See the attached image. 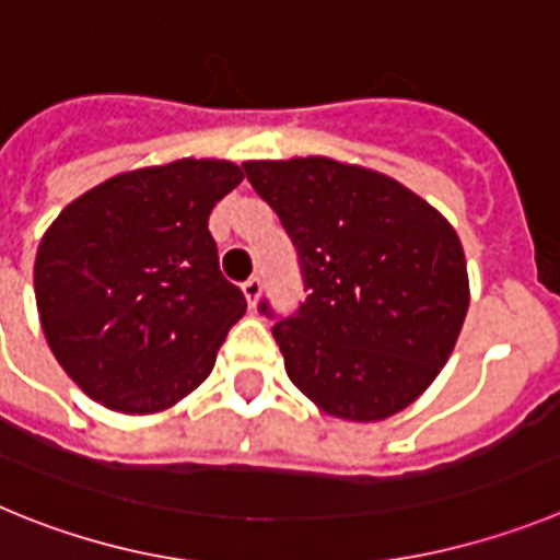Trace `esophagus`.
I'll use <instances>...</instances> for the list:
<instances>
[{
	"instance_id": "34e87169",
	"label": "esophagus",
	"mask_w": 560,
	"mask_h": 560,
	"mask_svg": "<svg viewBox=\"0 0 560 560\" xmlns=\"http://www.w3.org/2000/svg\"><path fill=\"white\" fill-rule=\"evenodd\" d=\"M260 289H264V285H260V277H249L244 283V296L246 303H249V308H255L257 300H260Z\"/></svg>"
}]
</instances>
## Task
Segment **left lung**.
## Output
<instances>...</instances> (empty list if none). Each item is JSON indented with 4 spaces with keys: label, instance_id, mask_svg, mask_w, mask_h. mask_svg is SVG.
<instances>
[{
    "label": "left lung",
    "instance_id": "8db88e82",
    "mask_svg": "<svg viewBox=\"0 0 560 560\" xmlns=\"http://www.w3.org/2000/svg\"><path fill=\"white\" fill-rule=\"evenodd\" d=\"M244 171L294 241L308 291L271 328L294 387L353 423L407 409L452 355L471 300L454 226L370 167L294 156Z\"/></svg>",
    "mask_w": 560,
    "mask_h": 560
}]
</instances>
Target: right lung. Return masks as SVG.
<instances>
[{"label": "right lung", "mask_w": 560, "mask_h": 560, "mask_svg": "<svg viewBox=\"0 0 560 560\" xmlns=\"http://www.w3.org/2000/svg\"><path fill=\"white\" fill-rule=\"evenodd\" d=\"M244 182L226 160L137 167L78 196L36 252L38 319L63 373L122 415L171 409L246 314L207 221Z\"/></svg>", "instance_id": "right-lung-1"}]
</instances>
